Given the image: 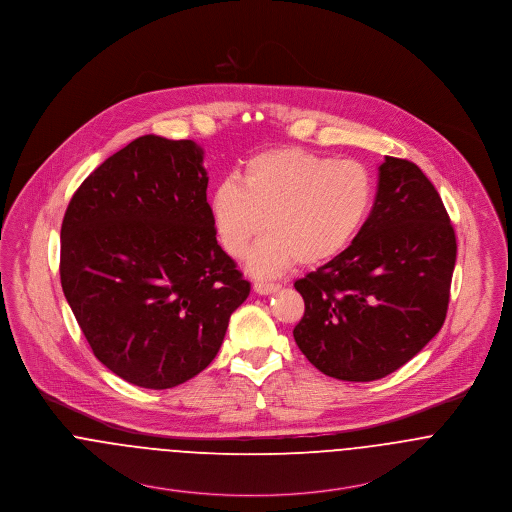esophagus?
<instances>
[{"label":"esophagus","mask_w":512,"mask_h":512,"mask_svg":"<svg viewBox=\"0 0 512 512\" xmlns=\"http://www.w3.org/2000/svg\"><path fill=\"white\" fill-rule=\"evenodd\" d=\"M255 292L257 294H261V296H269V294H274V292H278L280 288H282V284H276V282H255Z\"/></svg>","instance_id":"obj_1"}]
</instances>
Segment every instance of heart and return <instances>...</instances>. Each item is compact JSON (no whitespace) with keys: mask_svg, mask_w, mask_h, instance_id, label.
I'll list each match as a JSON object with an SVG mask.
<instances>
[{"mask_svg":"<svg viewBox=\"0 0 512 512\" xmlns=\"http://www.w3.org/2000/svg\"><path fill=\"white\" fill-rule=\"evenodd\" d=\"M375 181L358 160H334L286 147L247 160L240 181L222 180L209 216L222 249L240 259L267 228L247 269L271 276L290 263L317 267L360 234L373 207Z\"/></svg>","mask_w":512,"mask_h":512,"instance_id":"obj_1","label":"heart"}]
</instances>
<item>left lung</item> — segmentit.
<instances>
[{
  "mask_svg": "<svg viewBox=\"0 0 512 512\" xmlns=\"http://www.w3.org/2000/svg\"><path fill=\"white\" fill-rule=\"evenodd\" d=\"M454 263L456 236L437 189L414 162L385 156L360 234L294 284L305 303L296 344L334 379L387 377L441 331Z\"/></svg>",
  "mask_w": 512,
  "mask_h": 512,
  "instance_id": "obj_1",
  "label": "left lung"
}]
</instances>
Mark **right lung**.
Masks as SVG:
<instances>
[{
	"instance_id": "right-lung-1",
	"label": "right lung",
	"mask_w": 512,
	"mask_h": 512,
	"mask_svg": "<svg viewBox=\"0 0 512 512\" xmlns=\"http://www.w3.org/2000/svg\"><path fill=\"white\" fill-rule=\"evenodd\" d=\"M203 149L143 135L106 158L61 224V288L92 352L143 389H172L218 354L249 296L218 245Z\"/></svg>"
}]
</instances>
